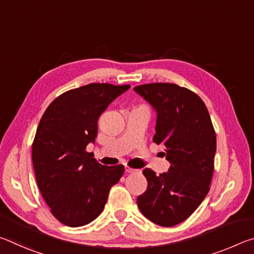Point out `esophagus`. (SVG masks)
I'll list each match as a JSON object with an SVG mask.
<instances>
[{"instance_id":"esophagus-1","label":"esophagus","mask_w":254,"mask_h":254,"mask_svg":"<svg viewBox=\"0 0 254 254\" xmlns=\"http://www.w3.org/2000/svg\"><path fill=\"white\" fill-rule=\"evenodd\" d=\"M126 173H127V174H135V173H137V169L131 168V167L126 166Z\"/></svg>"}]
</instances>
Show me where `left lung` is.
Here are the masks:
<instances>
[{
    "instance_id": "8db88e82",
    "label": "left lung",
    "mask_w": 254,
    "mask_h": 254,
    "mask_svg": "<svg viewBox=\"0 0 254 254\" xmlns=\"http://www.w3.org/2000/svg\"><path fill=\"white\" fill-rule=\"evenodd\" d=\"M157 111L153 142L165 147L168 173L145 168L148 187L136 203L145 217L165 227L190 216L207 195L214 173L216 135L203 100L173 83L135 86Z\"/></svg>"
}]
</instances>
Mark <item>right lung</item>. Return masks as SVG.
<instances>
[{"label":"right lung","instance_id":"right-lung-1","mask_svg":"<svg viewBox=\"0 0 254 254\" xmlns=\"http://www.w3.org/2000/svg\"><path fill=\"white\" fill-rule=\"evenodd\" d=\"M130 85L92 83L56 97L47 107L32 143L38 187L50 212L70 227L91 223L102 213L110 189L124 166H103L86 151L97 135V121Z\"/></svg>","mask_w":254,"mask_h":254}]
</instances>
